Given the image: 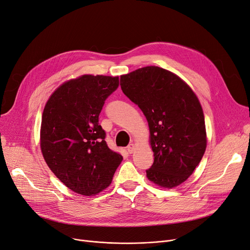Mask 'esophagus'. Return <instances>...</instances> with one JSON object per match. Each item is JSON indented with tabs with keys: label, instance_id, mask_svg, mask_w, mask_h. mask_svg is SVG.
Listing matches in <instances>:
<instances>
[{
	"label": "esophagus",
	"instance_id": "esophagus-1",
	"mask_svg": "<svg viewBox=\"0 0 250 250\" xmlns=\"http://www.w3.org/2000/svg\"><path fill=\"white\" fill-rule=\"evenodd\" d=\"M134 148H135L134 144H130V145L127 146V151H128L129 153H132V152L134 151Z\"/></svg>",
	"mask_w": 250,
	"mask_h": 250
}]
</instances>
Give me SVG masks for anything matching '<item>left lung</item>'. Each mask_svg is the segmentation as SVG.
<instances>
[{
  "mask_svg": "<svg viewBox=\"0 0 250 250\" xmlns=\"http://www.w3.org/2000/svg\"><path fill=\"white\" fill-rule=\"evenodd\" d=\"M120 85L148 122L154 160L147 178L165 188L180 185L207 147L205 116L195 93L180 77L157 66L122 75Z\"/></svg>",
  "mask_w": 250,
  "mask_h": 250,
  "instance_id": "1",
  "label": "left lung"
}]
</instances>
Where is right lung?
<instances>
[{"instance_id": "obj_1", "label": "right lung", "mask_w": 250, "mask_h": 250, "mask_svg": "<svg viewBox=\"0 0 250 250\" xmlns=\"http://www.w3.org/2000/svg\"><path fill=\"white\" fill-rule=\"evenodd\" d=\"M119 77L82 75L58 87L46 102L41 148L52 172L69 189L94 195L108 187L123 157L109 148L99 123Z\"/></svg>"}]
</instances>
